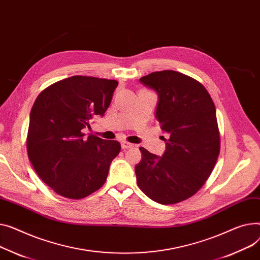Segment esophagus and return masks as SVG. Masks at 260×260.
I'll return each mask as SVG.
<instances>
[{
    "mask_svg": "<svg viewBox=\"0 0 260 260\" xmlns=\"http://www.w3.org/2000/svg\"><path fill=\"white\" fill-rule=\"evenodd\" d=\"M121 147H122L123 149H128V148L134 147V144H132L127 141H122V142H121Z\"/></svg>",
    "mask_w": 260,
    "mask_h": 260,
    "instance_id": "obj_1",
    "label": "esophagus"
}]
</instances>
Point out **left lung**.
Instances as JSON below:
<instances>
[{
    "mask_svg": "<svg viewBox=\"0 0 260 260\" xmlns=\"http://www.w3.org/2000/svg\"><path fill=\"white\" fill-rule=\"evenodd\" d=\"M140 82L157 92L155 119L169 139L162 157L140 147L137 183L152 201L177 204L199 191L216 163L220 139L215 106L201 82L177 71L152 72Z\"/></svg>",
    "mask_w": 260,
    "mask_h": 260,
    "instance_id": "obj_1",
    "label": "left lung"
}]
</instances>
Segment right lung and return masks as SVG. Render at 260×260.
<instances>
[{"mask_svg":"<svg viewBox=\"0 0 260 260\" xmlns=\"http://www.w3.org/2000/svg\"><path fill=\"white\" fill-rule=\"evenodd\" d=\"M118 81L72 76L40 93L30 113L28 158L42 181L64 198L80 200L106 183L112 161L120 152L115 140H103L83 128L103 116Z\"/></svg>","mask_w":260,"mask_h":260,"instance_id":"right-lung-1","label":"right lung"}]
</instances>
